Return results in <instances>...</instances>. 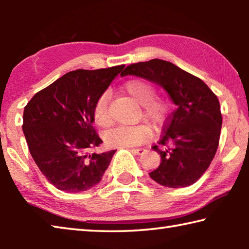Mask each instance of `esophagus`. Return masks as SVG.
Returning a JSON list of instances; mask_svg holds the SVG:
<instances>
[{
    "instance_id": "esophagus-1",
    "label": "esophagus",
    "mask_w": 249,
    "mask_h": 249,
    "mask_svg": "<svg viewBox=\"0 0 249 249\" xmlns=\"http://www.w3.org/2000/svg\"><path fill=\"white\" fill-rule=\"evenodd\" d=\"M130 150H132V153H134L135 155H142V154H145L146 151H147L144 148H132Z\"/></svg>"
}]
</instances>
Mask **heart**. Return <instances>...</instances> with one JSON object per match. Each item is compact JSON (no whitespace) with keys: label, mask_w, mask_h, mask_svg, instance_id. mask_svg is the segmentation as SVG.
Listing matches in <instances>:
<instances>
[{"label":"heart","mask_w":249,"mask_h":249,"mask_svg":"<svg viewBox=\"0 0 249 249\" xmlns=\"http://www.w3.org/2000/svg\"><path fill=\"white\" fill-rule=\"evenodd\" d=\"M124 90L130 98L142 105V116L153 125H161L168 115L169 105L166 100L155 98L156 89L148 81L142 79H133L124 84ZM107 92H103L95 101L92 117L94 123L101 128L111 125V116L108 113ZM151 129L145 124L122 125L109 130L104 135V142L109 148L115 147H130L140 145L149 140Z\"/></svg>","instance_id":"obj_1"}]
</instances>
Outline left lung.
Segmentation results:
<instances>
[{
    "label": "left lung",
    "instance_id": "1",
    "mask_svg": "<svg viewBox=\"0 0 249 249\" xmlns=\"http://www.w3.org/2000/svg\"><path fill=\"white\" fill-rule=\"evenodd\" d=\"M121 75H136L158 84L177 107L163 126L158 146H153L161 162L150 178L168 188L195 183L209 168L220 142L217 96L201 79L161 59L129 65Z\"/></svg>",
    "mask_w": 249,
    "mask_h": 249
}]
</instances>
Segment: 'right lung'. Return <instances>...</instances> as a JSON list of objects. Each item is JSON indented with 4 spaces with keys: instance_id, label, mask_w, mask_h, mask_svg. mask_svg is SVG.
Instances as JSON below:
<instances>
[{
    "instance_id": "add662e5",
    "label": "right lung",
    "mask_w": 249,
    "mask_h": 249,
    "mask_svg": "<svg viewBox=\"0 0 249 249\" xmlns=\"http://www.w3.org/2000/svg\"><path fill=\"white\" fill-rule=\"evenodd\" d=\"M124 67L70 71L37 92L25 107L23 132L29 153L59 190H89L107 169L115 150L92 153L102 142L92 126V109Z\"/></svg>"
}]
</instances>
